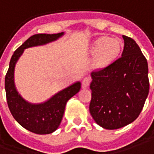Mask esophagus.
I'll list each match as a JSON object with an SVG mask.
<instances>
[{"instance_id": "34e87169", "label": "esophagus", "mask_w": 154, "mask_h": 154, "mask_svg": "<svg viewBox=\"0 0 154 154\" xmlns=\"http://www.w3.org/2000/svg\"><path fill=\"white\" fill-rule=\"evenodd\" d=\"M91 83V78L90 77H84L83 78V80H82V88H87V87H88V86L90 85Z\"/></svg>"}]
</instances>
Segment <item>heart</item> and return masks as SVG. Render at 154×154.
Returning a JSON list of instances; mask_svg holds the SVG:
<instances>
[{
  "label": "heart",
  "mask_w": 154,
  "mask_h": 154,
  "mask_svg": "<svg viewBox=\"0 0 154 154\" xmlns=\"http://www.w3.org/2000/svg\"><path fill=\"white\" fill-rule=\"evenodd\" d=\"M121 40L109 37H100L91 48L93 54H97L94 65L97 67H104L112 62L121 52Z\"/></svg>",
  "instance_id": "b5f03b06"
}]
</instances>
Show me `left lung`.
Listing matches in <instances>:
<instances>
[{
    "label": "left lung",
    "mask_w": 154,
    "mask_h": 154,
    "mask_svg": "<svg viewBox=\"0 0 154 154\" xmlns=\"http://www.w3.org/2000/svg\"><path fill=\"white\" fill-rule=\"evenodd\" d=\"M121 56L91 76L89 111L104 129L116 130L138 117L149 92L148 66L137 44L123 35Z\"/></svg>",
    "instance_id": "left-lung-1"
}]
</instances>
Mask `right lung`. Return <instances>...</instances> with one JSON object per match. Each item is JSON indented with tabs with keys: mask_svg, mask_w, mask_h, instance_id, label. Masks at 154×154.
Returning a JSON list of instances; mask_svg holds the SVG:
<instances>
[{
	"mask_svg": "<svg viewBox=\"0 0 154 154\" xmlns=\"http://www.w3.org/2000/svg\"><path fill=\"white\" fill-rule=\"evenodd\" d=\"M61 35H63V33L53 34L38 33L29 38L13 53L5 77L7 102L11 114L23 127L35 134H50L59 127L63 117L66 102L79 92L81 83L77 82L57 93L45 103L32 104L26 102L17 92L14 84L16 62L25 49L45 45L57 39Z\"/></svg>",
	"mask_w": 154,
	"mask_h": 154,
	"instance_id": "obj_1",
	"label": "right lung"
}]
</instances>
